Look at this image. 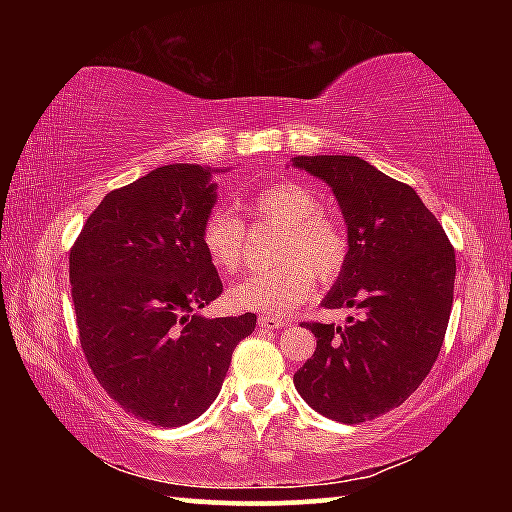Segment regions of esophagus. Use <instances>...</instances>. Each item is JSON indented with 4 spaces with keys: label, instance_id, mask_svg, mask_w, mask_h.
<instances>
[{
    "label": "esophagus",
    "instance_id": "34e87169",
    "mask_svg": "<svg viewBox=\"0 0 512 512\" xmlns=\"http://www.w3.org/2000/svg\"><path fill=\"white\" fill-rule=\"evenodd\" d=\"M257 325L262 329H280L287 325V320L284 318H275V316H259L257 318Z\"/></svg>",
    "mask_w": 512,
    "mask_h": 512
}]
</instances>
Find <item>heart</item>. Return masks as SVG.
Masks as SVG:
<instances>
[{"label": "heart", "mask_w": 512, "mask_h": 512, "mask_svg": "<svg viewBox=\"0 0 512 512\" xmlns=\"http://www.w3.org/2000/svg\"><path fill=\"white\" fill-rule=\"evenodd\" d=\"M248 210L257 221L282 228L284 237L273 255L277 266L250 273L230 289L232 307L273 316L289 314L314 293L316 280L320 284L339 280L350 255L348 232L323 212L316 192L298 183H277L259 189ZM201 244L221 273H237L246 259V225L219 207L203 221Z\"/></svg>", "instance_id": "b5f03b06"}]
</instances>
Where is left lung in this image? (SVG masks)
Instances as JSON below:
<instances>
[{"label":"left lung","instance_id":"1","mask_svg":"<svg viewBox=\"0 0 512 512\" xmlns=\"http://www.w3.org/2000/svg\"><path fill=\"white\" fill-rule=\"evenodd\" d=\"M293 164L332 187L350 255L323 300L352 307L348 325L302 323L316 350L296 375L298 393L329 420H375L409 400L443 348L456 255L413 187L357 155H300Z\"/></svg>","mask_w":512,"mask_h":512}]
</instances>
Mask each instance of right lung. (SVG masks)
I'll use <instances>...</instances> for the list:
<instances>
[{
    "instance_id": "right-lung-1",
    "label": "right lung",
    "mask_w": 512,
    "mask_h": 512,
    "mask_svg": "<svg viewBox=\"0 0 512 512\" xmlns=\"http://www.w3.org/2000/svg\"><path fill=\"white\" fill-rule=\"evenodd\" d=\"M216 185L198 164H164L112 189L69 250L88 366L126 413L155 427L198 418L221 391L257 316L203 318L223 293L201 244Z\"/></svg>"
}]
</instances>
